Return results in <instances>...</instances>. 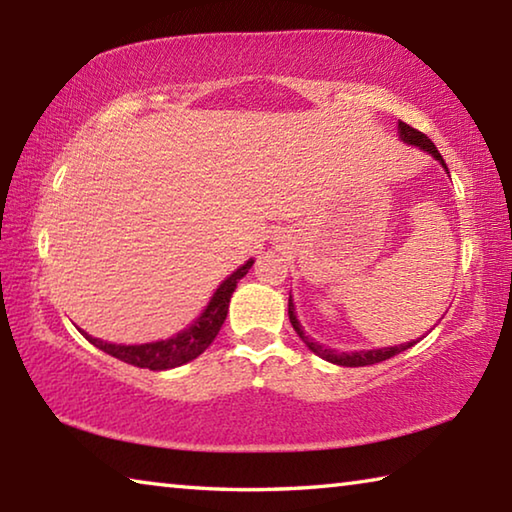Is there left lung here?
<instances>
[{
    "instance_id": "left-lung-1",
    "label": "left lung",
    "mask_w": 512,
    "mask_h": 512,
    "mask_svg": "<svg viewBox=\"0 0 512 512\" xmlns=\"http://www.w3.org/2000/svg\"><path fill=\"white\" fill-rule=\"evenodd\" d=\"M397 133H400V137H402V140H404L406 144L420 146L422 151L431 153L433 158H436V160H438L440 164H443V167L447 169V164H445V160H443V155L438 153L436 144H433L427 135L420 133V131H415V128H411L409 124H404V121H397ZM289 320H291L293 329H296L298 336L302 339V343H305L311 352L318 354L320 359H325V361H329V363H336V366H345V368L372 366V363H379V361L391 359V357H395V354H400V352H404V350H409L411 345H415V341H411V343H402V345H391V348L359 350V352H339V350L325 348V345L316 343L314 339H311V336H307L305 329H302L300 320H298V316H296V307H293V300H291V296H289Z\"/></svg>"
}]
</instances>
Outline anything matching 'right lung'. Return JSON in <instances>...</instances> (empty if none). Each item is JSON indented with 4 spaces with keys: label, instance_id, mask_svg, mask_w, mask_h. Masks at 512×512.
I'll return each instance as SVG.
<instances>
[{
    "label": "right lung",
    "instance_id": "obj_1",
    "mask_svg": "<svg viewBox=\"0 0 512 512\" xmlns=\"http://www.w3.org/2000/svg\"><path fill=\"white\" fill-rule=\"evenodd\" d=\"M255 259H248L244 266H239L235 273L219 284V289L214 291L212 300L207 302L203 314L194 320V325H189L183 332L171 336L167 341H155V343H142V345H117L94 339V336L81 332L94 348L103 350L110 357L119 361L131 363L137 368H149V370H169L183 363L196 359L198 354H203L210 343L216 339L219 329L223 325L225 316H228V305L232 298V291L237 289V282L244 277Z\"/></svg>",
    "mask_w": 512,
    "mask_h": 512
}]
</instances>
